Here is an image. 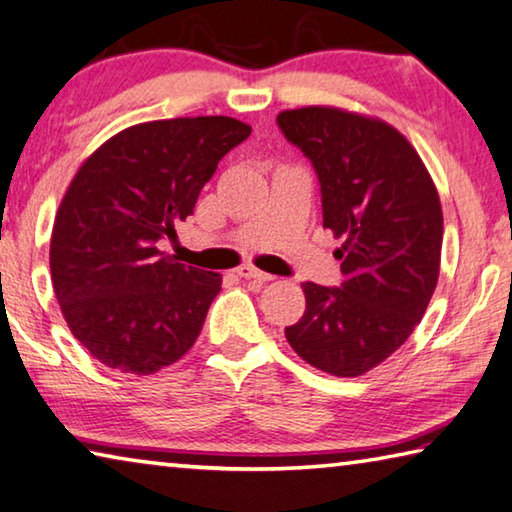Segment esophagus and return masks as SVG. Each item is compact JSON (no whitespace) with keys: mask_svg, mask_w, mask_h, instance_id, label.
Returning a JSON list of instances; mask_svg holds the SVG:
<instances>
[{"mask_svg":"<svg viewBox=\"0 0 512 512\" xmlns=\"http://www.w3.org/2000/svg\"><path fill=\"white\" fill-rule=\"evenodd\" d=\"M238 276H242V279H247V281H256V283H267V281L274 279L272 274L256 270L254 265H242V267H238Z\"/></svg>","mask_w":512,"mask_h":512,"instance_id":"1","label":"esophagus"}]
</instances>
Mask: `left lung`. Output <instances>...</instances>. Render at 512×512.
I'll list each match as a JSON object with an SVG mask.
<instances>
[{"mask_svg":"<svg viewBox=\"0 0 512 512\" xmlns=\"http://www.w3.org/2000/svg\"><path fill=\"white\" fill-rule=\"evenodd\" d=\"M276 124L311 161L338 288L304 283L306 311L286 326L290 347L333 376H360L404 345L420 324L440 272L442 208L413 145L381 120L308 106Z\"/></svg>","mask_w":512,"mask_h":512,"instance_id":"1","label":"left lung"}]
</instances>
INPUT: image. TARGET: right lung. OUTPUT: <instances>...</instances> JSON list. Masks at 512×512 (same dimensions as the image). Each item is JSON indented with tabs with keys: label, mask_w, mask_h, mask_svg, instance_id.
<instances>
[{
	"label": "right lung",
	"mask_w": 512,
	"mask_h": 512,
	"mask_svg": "<svg viewBox=\"0 0 512 512\" xmlns=\"http://www.w3.org/2000/svg\"><path fill=\"white\" fill-rule=\"evenodd\" d=\"M249 133L224 115L145 122L79 167L58 206L49 267L67 326L99 363L154 374L195 345L222 276L158 242L177 240L217 163Z\"/></svg>",
	"instance_id": "add662e5"
}]
</instances>
